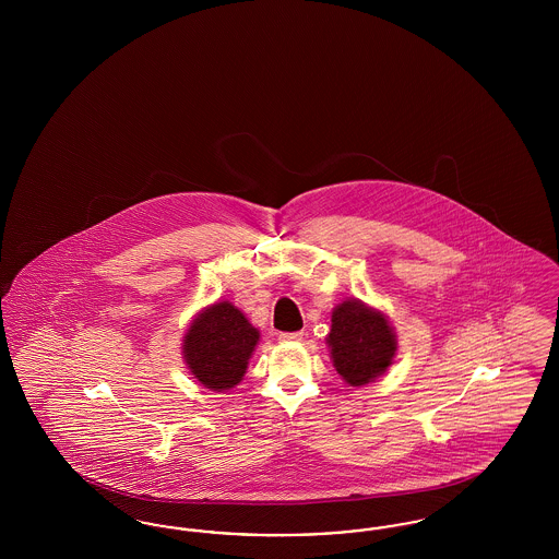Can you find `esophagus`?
I'll return each instance as SVG.
<instances>
[{
  "label": "esophagus",
  "mask_w": 559,
  "mask_h": 559,
  "mask_svg": "<svg viewBox=\"0 0 559 559\" xmlns=\"http://www.w3.org/2000/svg\"><path fill=\"white\" fill-rule=\"evenodd\" d=\"M278 340L281 342H301L304 333L301 331H297V333H278Z\"/></svg>",
  "instance_id": "obj_1"
}]
</instances>
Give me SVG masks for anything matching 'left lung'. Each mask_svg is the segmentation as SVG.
Here are the masks:
<instances>
[{"label": "left lung", "mask_w": 559, "mask_h": 559, "mask_svg": "<svg viewBox=\"0 0 559 559\" xmlns=\"http://www.w3.org/2000/svg\"><path fill=\"white\" fill-rule=\"evenodd\" d=\"M326 344L335 369L354 388L367 385L385 372L399 347L388 317L360 299H346L333 310Z\"/></svg>", "instance_id": "left-lung-1"}]
</instances>
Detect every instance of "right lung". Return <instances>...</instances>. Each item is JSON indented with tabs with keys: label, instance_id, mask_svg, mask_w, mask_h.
<instances>
[{
	"label": "right lung",
	"instance_id": "right-lung-1",
	"mask_svg": "<svg viewBox=\"0 0 559 559\" xmlns=\"http://www.w3.org/2000/svg\"><path fill=\"white\" fill-rule=\"evenodd\" d=\"M260 331L230 301L201 310L185 335L188 369L213 392L230 390L247 372Z\"/></svg>",
	"mask_w": 559,
	"mask_h": 559
}]
</instances>
